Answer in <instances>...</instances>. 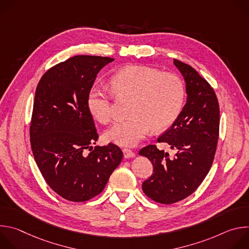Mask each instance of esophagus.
I'll return each instance as SVG.
<instances>
[{
	"instance_id": "esophagus-1",
	"label": "esophagus",
	"mask_w": 249,
	"mask_h": 249,
	"mask_svg": "<svg viewBox=\"0 0 249 249\" xmlns=\"http://www.w3.org/2000/svg\"><path fill=\"white\" fill-rule=\"evenodd\" d=\"M123 154H124L125 159H130V158L135 157V153L130 149H123Z\"/></svg>"
}]
</instances>
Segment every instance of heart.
<instances>
[{
	"label": "heart",
	"instance_id": "1",
	"mask_svg": "<svg viewBox=\"0 0 249 249\" xmlns=\"http://www.w3.org/2000/svg\"><path fill=\"white\" fill-rule=\"evenodd\" d=\"M110 89L116 97H131V117L114 123L105 131V139L120 146L133 147L150 132L161 131L178 118L184 103L183 81L173 73H160L158 70L130 65L115 72ZM91 116L100 123H108L113 117L111 96L108 91L92 88L87 99Z\"/></svg>",
	"mask_w": 249,
	"mask_h": 249
}]
</instances>
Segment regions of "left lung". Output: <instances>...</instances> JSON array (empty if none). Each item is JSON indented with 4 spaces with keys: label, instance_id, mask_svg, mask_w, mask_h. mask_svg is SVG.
Listing matches in <instances>:
<instances>
[{
    "label": "left lung",
    "instance_id": "obj_1",
    "mask_svg": "<svg viewBox=\"0 0 249 249\" xmlns=\"http://www.w3.org/2000/svg\"><path fill=\"white\" fill-rule=\"evenodd\" d=\"M186 83L187 101L178 118L159 139L177 153L149 145L140 151L153 163L144 193L160 204H172L191 195L202 183L214 160L220 129V107L215 90L191 66L173 60Z\"/></svg>",
    "mask_w": 249,
    "mask_h": 249
}]
</instances>
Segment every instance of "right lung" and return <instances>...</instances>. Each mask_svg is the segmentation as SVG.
<instances>
[{
    "mask_svg": "<svg viewBox=\"0 0 249 249\" xmlns=\"http://www.w3.org/2000/svg\"><path fill=\"white\" fill-rule=\"evenodd\" d=\"M114 59L78 55L41 77L29 128L33 157L46 183L72 202H85L104 189L123 153L98 139L87 99L99 71ZM86 149L90 153L88 154Z\"/></svg>",
    "mask_w": 249,
    "mask_h": 249,
    "instance_id": "obj_1",
    "label": "right lung"
}]
</instances>
